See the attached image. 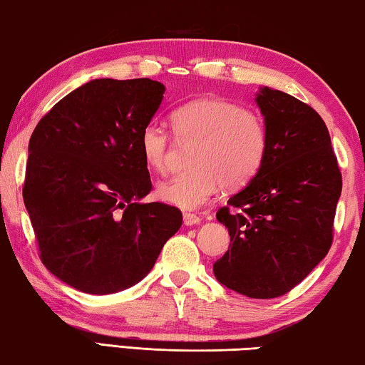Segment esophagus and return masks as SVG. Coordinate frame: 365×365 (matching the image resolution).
<instances>
[{"instance_id":"1","label":"esophagus","mask_w":365,"mask_h":365,"mask_svg":"<svg viewBox=\"0 0 365 365\" xmlns=\"http://www.w3.org/2000/svg\"><path fill=\"white\" fill-rule=\"evenodd\" d=\"M201 222V219L197 217L196 214H191V212H185L183 214V224L187 227H191V225H197Z\"/></svg>"}]
</instances>
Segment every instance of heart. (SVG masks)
Instances as JSON below:
<instances>
[{"instance_id":"b5f03b06","label":"heart","mask_w":365,"mask_h":365,"mask_svg":"<svg viewBox=\"0 0 365 365\" xmlns=\"http://www.w3.org/2000/svg\"><path fill=\"white\" fill-rule=\"evenodd\" d=\"M178 138L196 140L193 169L158 185L160 201L180 209H196L225 187H242L257 174L267 153L264 122L251 110L222 98H197L172 114ZM138 146L145 164L154 172L168 168L169 135L150 122L140 132Z\"/></svg>"}]
</instances>
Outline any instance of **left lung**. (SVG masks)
Here are the masks:
<instances>
[{
	"instance_id": "8db88e82",
	"label": "left lung",
	"mask_w": 365,
	"mask_h": 365,
	"mask_svg": "<svg viewBox=\"0 0 365 365\" xmlns=\"http://www.w3.org/2000/svg\"><path fill=\"white\" fill-rule=\"evenodd\" d=\"M255 101L267 153L215 215L230 233V250L212 270L233 292L270 299L293 289L329 252L341 172L325 122L311 106L269 86Z\"/></svg>"
}]
</instances>
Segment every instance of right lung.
I'll return each instance as SVG.
<instances>
[{
    "label": "right lung",
    "instance_id": "right-lung-1",
    "mask_svg": "<svg viewBox=\"0 0 365 365\" xmlns=\"http://www.w3.org/2000/svg\"><path fill=\"white\" fill-rule=\"evenodd\" d=\"M151 78H95L43 117L29 141L24 202L41 261L67 285L110 294L150 274L182 212L151 191L138 138L163 103Z\"/></svg>",
    "mask_w": 365,
    "mask_h": 365
}]
</instances>
